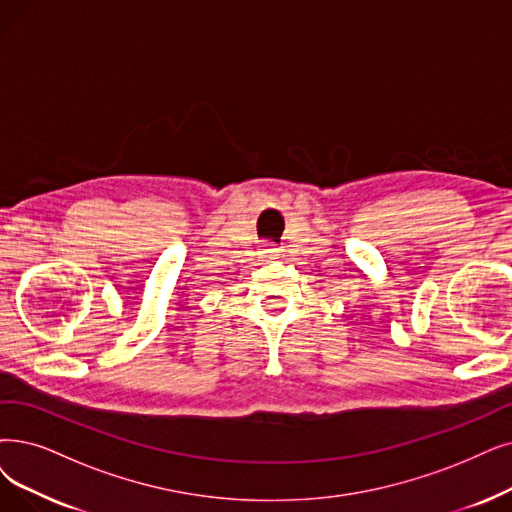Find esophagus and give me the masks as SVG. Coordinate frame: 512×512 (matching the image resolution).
Segmentation results:
<instances>
[{"instance_id":"1","label":"esophagus","mask_w":512,"mask_h":512,"mask_svg":"<svg viewBox=\"0 0 512 512\" xmlns=\"http://www.w3.org/2000/svg\"><path fill=\"white\" fill-rule=\"evenodd\" d=\"M267 252H271V254H275V250H267Z\"/></svg>"}]
</instances>
